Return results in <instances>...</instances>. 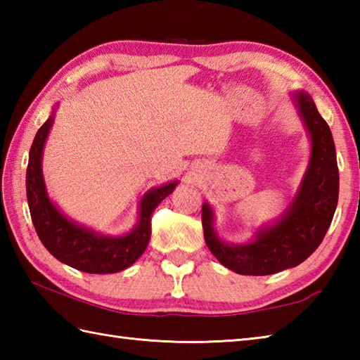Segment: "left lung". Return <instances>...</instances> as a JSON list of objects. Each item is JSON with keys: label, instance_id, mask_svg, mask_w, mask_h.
<instances>
[{"label": "left lung", "instance_id": "8db88e82", "mask_svg": "<svg viewBox=\"0 0 360 360\" xmlns=\"http://www.w3.org/2000/svg\"><path fill=\"white\" fill-rule=\"evenodd\" d=\"M290 98L311 141L307 172L285 213L269 226L257 229L254 240L226 243L218 236L215 212L202 204L205 244L218 262L241 275H271L303 263L330 229L339 200V168L331 129L312 97L294 91Z\"/></svg>", "mask_w": 360, "mask_h": 360}]
</instances>
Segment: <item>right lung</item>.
<instances>
[{
	"label": "right lung",
	"mask_w": 360,
	"mask_h": 360,
	"mask_svg": "<svg viewBox=\"0 0 360 360\" xmlns=\"http://www.w3.org/2000/svg\"><path fill=\"white\" fill-rule=\"evenodd\" d=\"M56 110L57 106H53L49 119L35 134L26 170L27 204L38 238L58 262L77 271L88 274L124 271L136 263L147 249L151 236L153 210L173 192L178 181L151 188L142 196L139 218L128 233L117 236L103 235L75 223L49 200L43 178V150L53 124Z\"/></svg>",
	"instance_id": "add662e5"
}]
</instances>
